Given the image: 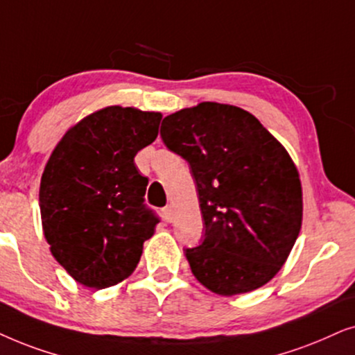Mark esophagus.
<instances>
[{"label":"esophagus","mask_w":355,"mask_h":355,"mask_svg":"<svg viewBox=\"0 0 355 355\" xmlns=\"http://www.w3.org/2000/svg\"><path fill=\"white\" fill-rule=\"evenodd\" d=\"M162 217L167 222H170L172 220V217H173V209H172V206H165L164 209H162Z\"/></svg>","instance_id":"esophagus-1"}]
</instances>
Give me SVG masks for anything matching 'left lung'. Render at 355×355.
<instances>
[{"mask_svg": "<svg viewBox=\"0 0 355 355\" xmlns=\"http://www.w3.org/2000/svg\"><path fill=\"white\" fill-rule=\"evenodd\" d=\"M160 138L196 182L205 237L185 248L196 279L219 295L271 281L302 225L299 172L287 150L252 113L216 102L165 116Z\"/></svg>", "mask_w": 355, "mask_h": 355, "instance_id": "obj_1", "label": "left lung"}]
</instances>
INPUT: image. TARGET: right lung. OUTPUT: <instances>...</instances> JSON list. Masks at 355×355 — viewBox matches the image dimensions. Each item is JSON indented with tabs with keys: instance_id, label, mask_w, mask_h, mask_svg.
Segmentation results:
<instances>
[{
	"instance_id": "1",
	"label": "right lung",
	"mask_w": 355,
	"mask_h": 355,
	"mask_svg": "<svg viewBox=\"0 0 355 355\" xmlns=\"http://www.w3.org/2000/svg\"><path fill=\"white\" fill-rule=\"evenodd\" d=\"M160 120L133 107L102 108L71 128L46 162L39 193L45 239L84 286L103 289L128 277L160 222L144 205L148 178L135 165Z\"/></svg>"
}]
</instances>
